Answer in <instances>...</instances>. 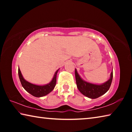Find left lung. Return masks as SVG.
<instances>
[{"instance_id":"obj_1","label":"left lung","mask_w":132,"mask_h":132,"mask_svg":"<svg viewBox=\"0 0 132 132\" xmlns=\"http://www.w3.org/2000/svg\"><path fill=\"white\" fill-rule=\"evenodd\" d=\"M75 77L77 87L82 94L91 99L97 98L105 94L110 88L113 78V71L111 73L110 79L104 83L98 85L92 84L82 80L75 69Z\"/></svg>"}]
</instances>
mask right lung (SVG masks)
Here are the masks:
<instances>
[{"instance_id":"1","label":"right lung","mask_w":132,"mask_h":132,"mask_svg":"<svg viewBox=\"0 0 132 132\" xmlns=\"http://www.w3.org/2000/svg\"><path fill=\"white\" fill-rule=\"evenodd\" d=\"M58 70H59V69L56 71L52 81L50 83L44 85V86L35 85L26 81L23 78V76H22L21 71L19 68V70H18V73H19L20 80L21 84L22 86L23 87V88L28 93H30L32 95L34 96V97H41L48 94L49 93H51L54 89L56 86V75Z\"/></svg>"}]
</instances>
